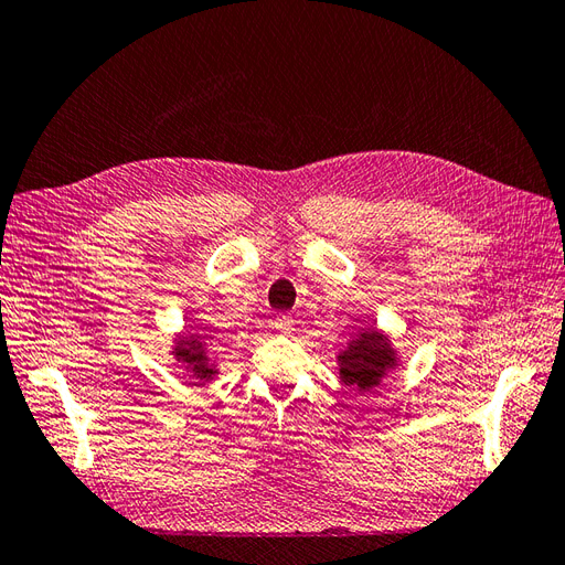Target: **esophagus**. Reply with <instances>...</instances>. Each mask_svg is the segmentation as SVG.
I'll list each match as a JSON object with an SVG mask.
<instances>
[{
  "label": "esophagus",
  "mask_w": 565,
  "mask_h": 565,
  "mask_svg": "<svg viewBox=\"0 0 565 565\" xmlns=\"http://www.w3.org/2000/svg\"><path fill=\"white\" fill-rule=\"evenodd\" d=\"M274 327H277V332H281V334H291L296 330V320L291 318V315H279V318L274 320Z\"/></svg>",
  "instance_id": "1"
}]
</instances>
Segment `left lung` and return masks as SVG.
<instances>
[{
    "instance_id": "8db88e82",
    "label": "left lung",
    "mask_w": 565,
    "mask_h": 565,
    "mask_svg": "<svg viewBox=\"0 0 565 565\" xmlns=\"http://www.w3.org/2000/svg\"><path fill=\"white\" fill-rule=\"evenodd\" d=\"M402 356L387 332L363 327L353 332L347 347L337 353L339 383L359 392H371L397 369Z\"/></svg>"
}]
</instances>
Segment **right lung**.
<instances>
[{
	"mask_svg": "<svg viewBox=\"0 0 565 565\" xmlns=\"http://www.w3.org/2000/svg\"><path fill=\"white\" fill-rule=\"evenodd\" d=\"M214 337L196 332H178L170 347L173 365H180L192 377V385H209L218 375V363L214 361Z\"/></svg>",
	"mask_w": 565,
	"mask_h": 565,
	"instance_id": "obj_1",
	"label": "right lung"
}]
</instances>
